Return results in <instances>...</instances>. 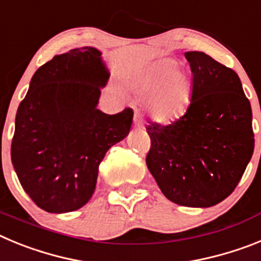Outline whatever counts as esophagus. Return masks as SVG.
<instances>
[{
    "label": "esophagus",
    "mask_w": 261,
    "mask_h": 261,
    "mask_svg": "<svg viewBox=\"0 0 261 261\" xmlns=\"http://www.w3.org/2000/svg\"><path fill=\"white\" fill-rule=\"evenodd\" d=\"M135 128H144V124H142L141 117L138 116L137 114L135 115Z\"/></svg>",
    "instance_id": "esophagus-1"
}]
</instances>
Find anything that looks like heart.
<instances>
[{
    "label": "heart",
    "mask_w": 261,
    "mask_h": 261,
    "mask_svg": "<svg viewBox=\"0 0 261 261\" xmlns=\"http://www.w3.org/2000/svg\"><path fill=\"white\" fill-rule=\"evenodd\" d=\"M136 89L146 96V112L158 123L180 117L192 98V80L174 59L156 61Z\"/></svg>",
    "instance_id": "obj_1"
}]
</instances>
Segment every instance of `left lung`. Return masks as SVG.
<instances>
[{
    "mask_svg": "<svg viewBox=\"0 0 261 261\" xmlns=\"http://www.w3.org/2000/svg\"><path fill=\"white\" fill-rule=\"evenodd\" d=\"M192 71L187 111L146 126V165L170 201L209 208L231 195L255 146L252 111L238 74L204 52H186Z\"/></svg>",
    "mask_w": 261,
    "mask_h": 261,
    "instance_id": "left-lung-1",
    "label": "left lung"
}]
</instances>
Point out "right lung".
<instances>
[{
    "mask_svg": "<svg viewBox=\"0 0 261 261\" xmlns=\"http://www.w3.org/2000/svg\"><path fill=\"white\" fill-rule=\"evenodd\" d=\"M108 78L100 50L74 48L35 71L18 107L11 162L24 192L48 213L87 204L106 153L130 130V108L98 110Z\"/></svg>",
    "mask_w": 261,
    "mask_h": 261,
    "instance_id": "right-lung-1",
    "label": "right lung"
}]
</instances>
